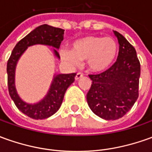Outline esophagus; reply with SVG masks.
Listing matches in <instances>:
<instances>
[{"instance_id":"1","label":"esophagus","mask_w":152,"mask_h":152,"mask_svg":"<svg viewBox=\"0 0 152 152\" xmlns=\"http://www.w3.org/2000/svg\"><path fill=\"white\" fill-rule=\"evenodd\" d=\"M83 76V74H82V73H80V72H78V73H77V74H76V76H75V80H78L79 78H81Z\"/></svg>"}]
</instances>
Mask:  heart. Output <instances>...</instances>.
<instances>
[{
    "instance_id": "1",
    "label": "heart",
    "mask_w": 152,
    "mask_h": 152,
    "mask_svg": "<svg viewBox=\"0 0 152 152\" xmlns=\"http://www.w3.org/2000/svg\"><path fill=\"white\" fill-rule=\"evenodd\" d=\"M59 54L63 61L76 66L78 61L87 60L93 72H101L112 65L118 54V45L111 37L88 35L71 45L70 51L62 49Z\"/></svg>"
}]
</instances>
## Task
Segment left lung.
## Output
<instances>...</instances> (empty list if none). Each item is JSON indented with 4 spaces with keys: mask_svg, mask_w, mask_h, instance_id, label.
<instances>
[{
    "mask_svg": "<svg viewBox=\"0 0 152 152\" xmlns=\"http://www.w3.org/2000/svg\"><path fill=\"white\" fill-rule=\"evenodd\" d=\"M114 34L119 43L117 61L101 74L88 75L92 85L87 94L91 110L106 120L122 118L139 96L141 64L136 50L118 31Z\"/></svg>",
    "mask_w": 152,
    "mask_h": 152,
    "instance_id": "left-lung-1",
    "label": "left lung"
}]
</instances>
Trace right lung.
<instances>
[{
  "instance_id": "add662e5",
  "label": "right lung",
  "mask_w": 152,
  "mask_h": 152,
  "mask_svg": "<svg viewBox=\"0 0 152 152\" xmlns=\"http://www.w3.org/2000/svg\"><path fill=\"white\" fill-rule=\"evenodd\" d=\"M64 30L63 29L48 25L38 26L16 44L7 61V83L10 98L20 111L33 119L38 120L49 118L59 109L66 90L74 83L76 74L55 75L45 98L36 104H28L20 98L15 89V70L16 63L27 47L30 45L39 44L58 49L64 39ZM54 52L58 58H60L57 50L54 49Z\"/></svg>"
}]
</instances>
